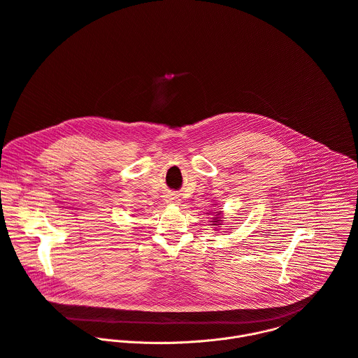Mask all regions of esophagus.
Here are the masks:
<instances>
[{"instance_id":"esophagus-1","label":"esophagus","mask_w":358,"mask_h":358,"mask_svg":"<svg viewBox=\"0 0 358 358\" xmlns=\"http://www.w3.org/2000/svg\"><path fill=\"white\" fill-rule=\"evenodd\" d=\"M167 202H169V203H177L178 199H177L176 196H169V198H167Z\"/></svg>"}]
</instances>
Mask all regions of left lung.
I'll return each instance as SVG.
<instances>
[{
  "mask_svg": "<svg viewBox=\"0 0 358 358\" xmlns=\"http://www.w3.org/2000/svg\"><path fill=\"white\" fill-rule=\"evenodd\" d=\"M210 213V212H209ZM222 210H217L216 213H215V216H213V220H212V226H215V229L216 227H219L220 224H222Z\"/></svg>",
  "mask_w": 358,
  "mask_h": 358,
  "instance_id": "1",
  "label": "left lung"
}]
</instances>
